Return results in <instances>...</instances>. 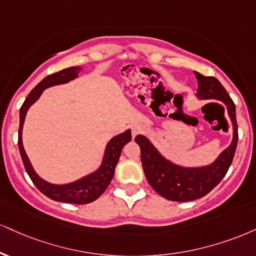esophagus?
<instances>
[{
	"label": "esophagus",
	"mask_w": 256,
	"mask_h": 256,
	"mask_svg": "<svg viewBox=\"0 0 256 256\" xmlns=\"http://www.w3.org/2000/svg\"><path fill=\"white\" fill-rule=\"evenodd\" d=\"M143 130H144V125L143 124H134V126H132V128H131L132 137H136L138 134L143 132Z\"/></svg>",
	"instance_id": "34e87169"
}]
</instances>
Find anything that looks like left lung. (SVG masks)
Here are the masks:
<instances>
[{
  "label": "left lung",
  "instance_id": "left-lung-1",
  "mask_svg": "<svg viewBox=\"0 0 256 256\" xmlns=\"http://www.w3.org/2000/svg\"><path fill=\"white\" fill-rule=\"evenodd\" d=\"M198 80L196 96L220 100L226 106L232 122V142L212 164L200 168H184L164 158L146 137L138 134L134 138L140 148V158L148 182L160 196L173 202H190L202 198L211 192L226 176L232 164L238 140L235 104L226 88L216 78L194 72Z\"/></svg>",
  "mask_w": 256,
  "mask_h": 256
}]
</instances>
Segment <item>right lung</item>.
I'll return each instance as SVG.
<instances>
[{
  "instance_id": "add662e5",
  "label": "right lung",
  "mask_w": 256,
  "mask_h": 256,
  "mask_svg": "<svg viewBox=\"0 0 256 256\" xmlns=\"http://www.w3.org/2000/svg\"><path fill=\"white\" fill-rule=\"evenodd\" d=\"M80 70H81L80 66H72L68 68V69H63L60 72L46 76L42 81H40L32 89V92L26 98V100H24V102L20 108V126L18 144H19L20 155L21 158H22L24 169H26L27 174L30 175V180L33 181L36 188L42 194L48 196L52 200H56V202L82 205L96 200L108 187V184L113 178V175H114V169L116 163L119 161L122 146L131 140V130H126L122 134H118V136L113 137L108 142L106 150H104L102 163H101L100 168L96 172L80 178L75 182L66 184H54L39 178L38 174L34 172V169H33L32 164H30L22 146V126L24 116H26V113L30 107V104H33L38 100L44 89L52 87V86L66 83L78 78Z\"/></svg>"
}]
</instances>
